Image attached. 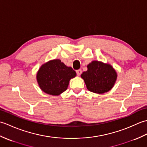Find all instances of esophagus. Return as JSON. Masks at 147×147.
I'll return each mask as SVG.
<instances>
[{
  "instance_id": "esophagus-1",
  "label": "esophagus",
  "mask_w": 147,
  "mask_h": 147,
  "mask_svg": "<svg viewBox=\"0 0 147 147\" xmlns=\"http://www.w3.org/2000/svg\"><path fill=\"white\" fill-rule=\"evenodd\" d=\"M76 74H77V75L78 76H80L81 75V74L82 73V71L81 70V69H78V70H76Z\"/></svg>"
}]
</instances>
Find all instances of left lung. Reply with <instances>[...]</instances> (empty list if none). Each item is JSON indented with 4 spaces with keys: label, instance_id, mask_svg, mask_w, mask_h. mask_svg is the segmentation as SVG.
<instances>
[{
    "label": "left lung",
    "instance_id": "1",
    "mask_svg": "<svg viewBox=\"0 0 147 147\" xmlns=\"http://www.w3.org/2000/svg\"><path fill=\"white\" fill-rule=\"evenodd\" d=\"M88 70L82 74L87 89L89 91L104 93L113 87L117 73L111 65L98 61H93L88 65Z\"/></svg>",
    "mask_w": 147,
    "mask_h": 147
}]
</instances>
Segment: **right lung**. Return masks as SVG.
<instances>
[{
	"label": "right lung",
	"instance_id": "add662e5",
	"mask_svg": "<svg viewBox=\"0 0 147 147\" xmlns=\"http://www.w3.org/2000/svg\"><path fill=\"white\" fill-rule=\"evenodd\" d=\"M76 72L59 59L43 64L37 73L36 79L42 91L52 95H59L67 90L69 80Z\"/></svg>",
	"mask_w": 147,
	"mask_h": 147
}]
</instances>
